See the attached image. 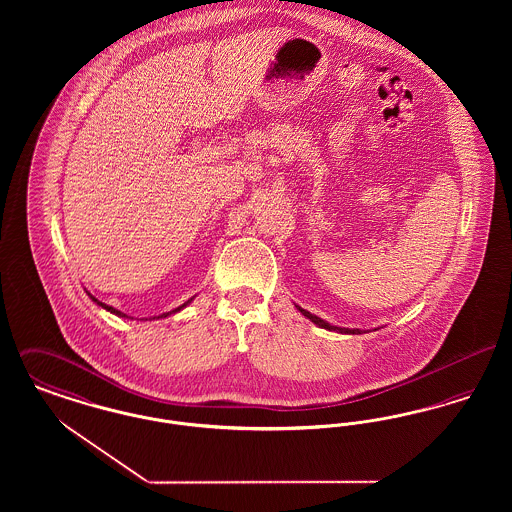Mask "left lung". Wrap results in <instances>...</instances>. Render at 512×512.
I'll list each match as a JSON object with an SVG mask.
<instances>
[{
  "instance_id": "8db88e82",
  "label": "left lung",
  "mask_w": 512,
  "mask_h": 512,
  "mask_svg": "<svg viewBox=\"0 0 512 512\" xmlns=\"http://www.w3.org/2000/svg\"><path fill=\"white\" fill-rule=\"evenodd\" d=\"M299 311H301L305 317L309 318V320H313L315 324H318L320 328H326V330H338V332H341V334H361L359 330H347V328H336V326H330L326 320H322V318L311 315L309 311H305V309H301V307H299Z\"/></svg>"
}]
</instances>
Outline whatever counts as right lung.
<instances>
[{"instance_id": "right-lung-1", "label": "right lung", "mask_w": 512, "mask_h": 512, "mask_svg": "<svg viewBox=\"0 0 512 512\" xmlns=\"http://www.w3.org/2000/svg\"><path fill=\"white\" fill-rule=\"evenodd\" d=\"M90 297H92V299H94V301H96V303H98V305H101V307H103V309H107V311H111V313H115V315H119V317H126V315H124V313H121V311H117V309H113V307H109V305H105V303H101V301H98V299H96V297H94V295H90ZM190 301H192V299H190ZM190 301H186V303H184V305H180V307H178V309H174V311H171V313H165V315H161V317H169V315H172V313H176V311H180V309H184V307H186V305H188V303H190Z\"/></svg>"}]
</instances>
